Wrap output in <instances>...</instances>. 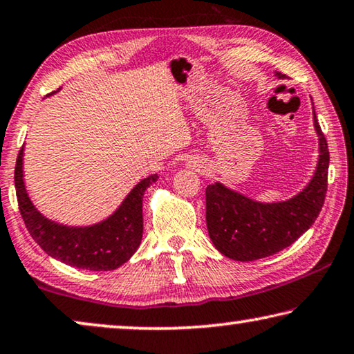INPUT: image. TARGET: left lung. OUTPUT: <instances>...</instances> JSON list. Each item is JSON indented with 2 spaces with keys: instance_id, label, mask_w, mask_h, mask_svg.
<instances>
[{
  "instance_id": "8db88e82",
  "label": "left lung",
  "mask_w": 354,
  "mask_h": 354,
  "mask_svg": "<svg viewBox=\"0 0 354 354\" xmlns=\"http://www.w3.org/2000/svg\"><path fill=\"white\" fill-rule=\"evenodd\" d=\"M279 79L286 75L275 73ZM319 158L312 180L301 193L281 203H258L223 183L205 188V220L210 241L225 257L254 261L290 247L313 225L328 192L329 150L313 109Z\"/></svg>"
}]
</instances>
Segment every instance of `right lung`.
Returning <instances> with one entry per match:
<instances>
[{"label":"right lung","instance_id":"right-lung-1","mask_svg":"<svg viewBox=\"0 0 354 354\" xmlns=\"http://www.w3.org/2000/svg\"><path fill=\"white\" fill-rule=\"evenodd\" d=\"M14 180L21 218L37 245L64 264L100 272L120 268L139 248L144 231L142 198L158 176L140 180L104 221L80 227L48 220L32 205L24 182V147L15 162Z\"/></svg>","mask_w":354,"mask_h":354}]
</instances>
